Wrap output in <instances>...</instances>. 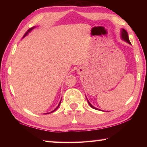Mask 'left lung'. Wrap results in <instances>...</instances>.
I'll return each mask as SVG.
<instances>
[{
	"label": "left lung",
	"instance_id": "1",
	"mask_svg": "<svg viewBox=\"0 0 147 147\" xmlns=\"http://www.w3.org/2000/svg\"><path fill=\"white\" fill-rule=\"evenodd\" d=\"M122 32V33H121V38H122V39H124V41H126V42H128V43L129 44H131L130 40H129V38H128V35L127 32H126L124 29H123V30H122V32ZM87 100H88V99H87ZM88 103H89V106H90L92 108L95 109H98L97 108H94V106H92L91 104H90V102H89L88 101Z\"/></svg>",
	"mask_w": 147,
	"mask_h": 147
}]
</instances>
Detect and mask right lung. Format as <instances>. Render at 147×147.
<instances>
[{
    "instance_id": "add662e5",
    "label": "right lung",
    "mask_w": 147,
    "mask_h": 147,
    "mask_svg": "<svg viewBox=\"0 0 147 147\" xmlns=\"http://www.w3.org/2000/svg\"><path fill=\"white\" fill-rule=\"evenodd\" d=\"M34 28V27H32V28H29V29L28 30H27V32H26V33H25V34H24V36H23V38H24V36H26V35L28 34V32H30V31L32 30H33V28ZM61 101H60V102H59V104H58V107H57V108H56L55 109H54V110H53V111H51V113H53V111H55L56 109H58V107L59 106V105H60ZM48 113H46V114H48Z\"/></svg>"
}]
</instances>
